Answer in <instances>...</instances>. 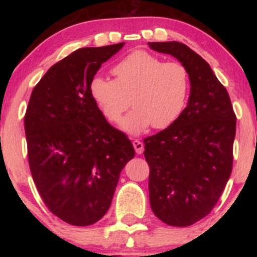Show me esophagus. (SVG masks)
<instances>
[{
    "label": "esophagus",
    "mask_w": 257,
    "mask_h": 257,
    "mask_svg": "<svg viewBox=\"0 0 257 257\" xmlns=\"http://www.w3.org/2000/svg\"><path fill=\"white\" fill-rule=\"evenodd\" d=\"M132 144H133V147H135L137 154H142L144 152V144L140 142V140H138V139L133 140Z\"/></svg>",
    "instance_id": "1"
}]
</instances>
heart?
<instances>
[{"instance_id":"heart-1","label":"heart","mask_w":257,"mask_h":257,"mask_svg":"<svg viewBox=\"0 0 257 257\" xmlns=\"http://www.w3.org/2000/svg\"><path fill=\"white\" fill-rule=\"evenodd\" d=\"M114 79L94 76L90 94L108 121L117 122L131 105L135 108L120 121L130 135H139L151 125L166 128L184 111L189 92V73L180 62H164L138 50L112 69Z\"/></svg>"}]
</instances>
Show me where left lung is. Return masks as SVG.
<instances>
[{"instance_id":"8db88e82","label":"left lung","mask_w":257,"mask_h":257,"mask_svg":"<svg viewBox=\"0 0 257 257\" xmlns=\"http://www.w3.org/2000/svg\"><path fill=\"white\" fill-rule=\"evenodd\" d=\"M188 70V104L173 124L144 139L150 203L158 219L187 227L208 215L233 168L236 115L208 63L180 42H150Z\"/></svg>"}]
</instances>
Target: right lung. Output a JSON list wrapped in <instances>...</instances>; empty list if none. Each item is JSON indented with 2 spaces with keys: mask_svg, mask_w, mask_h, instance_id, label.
I'll return each mask as SVG.
<instances>
[{
  "mask_svg": "<svg viewBox=\"0 0 257 257\" xmlns=\"http://www.w3.org/2000/svg\"><path fill=\"white\" fill-rule=\"evenodd\" d=\"M122 47L124 42L73 51L42 77L27 107L34 182L49 210L73 226H90L105 215L120 172L136 154L90 94L91 79Z\"/></svg>",
  "mask_w": 257,
  "mask_h": 257,
  "instance_id": "add662e5",
  "label": "right lung"
}]
</instances>
